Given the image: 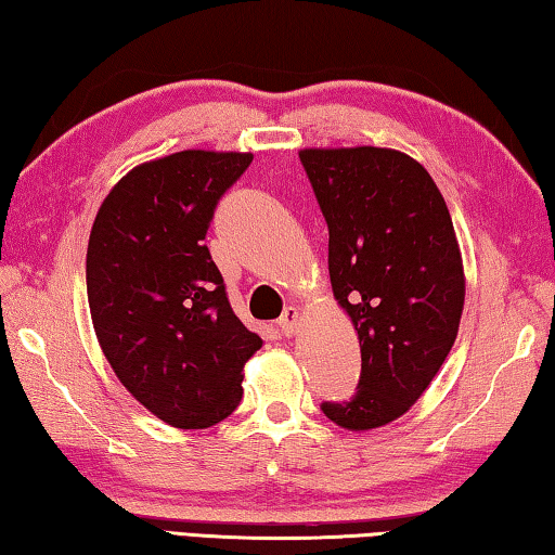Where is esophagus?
<instances>
[{
	"label": "esophagus",
	"instance_id": "esophagus-1",
	"mask_svg": "<svg viewBox=\"0 0 555 555\" xmlns=\"http://www.w3.org/2000/svg\"><path fill=\"white\" fill-rule=\"evenodd\" d=\"M298 321H300V311L296 306H288V308H284V313H281V318H279V331L284 335H294L298 327Z\"/></svg>",
	"mask_w": 555,
	"mask_h": 555
}]
</instances>
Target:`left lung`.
<instances>
[{
  "label": "left lung",
  "mask_w": 555,
  "mask_h": 555,
  "mask_svg": "<svg viewBox=\"0 0 555 555\" xmlns=\"http://www.w3.org/2000/svg\"><path fill=\"white\" fill-rule=\"evenodd\" d=\"M327 222L335 300L360 337L362 374L327 418L370 430L406 413L446 362L465 304L463 257L438 185L393 149L298 152Z\"/></svg>",
  "instance_id": "1"
}]
</instances>
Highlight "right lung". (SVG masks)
Masks as SVG:
<instances>
[{"instance_id":"obj_1","label":"right lung","mask_w":555,"mask_h":555,"mask_svg":"<svg viewBox=\"0 0 555 555\" xmlns=\"http://www.w3.org/2000/svg\"><path fill=\"white\" fill-rule=\"evenodd\" d=\"M251 154L188 149L142 164L102 201L88 242V304L112 370L173 428L240 406L261 337L234 315L205 234Z\"/></svg>"}]
</instances>
